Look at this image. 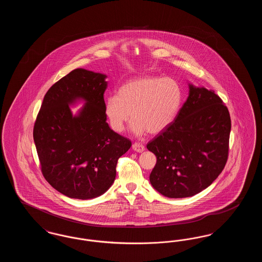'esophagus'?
<instances>
[{
    "label": "esophagus",
    "instance_id": "obj_1",
    "mask_svg": "<svg viewBox=\"0 0 262 262\" xmlns=\"http://www.w3.org/2000/svg\"><path fill=\"white\" fill-rule=\"evenodd\" d=\"M133 149L135 150L136 152L141 153L144 151V145L140 144V143H134L133 144Z\"/></svg>",
    "mask_w": 262,
    "mask_h": 262
}]
</instances>
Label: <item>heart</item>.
I'll use <instances>...</instances> for the list:
<instances>
[{
    "instance_id": "obj_1",
    "label": "heart",
    "mask_w": 262,
    "mask_h": 262,
    "mask_svg": "<svg viewBox=\"0 0 262 262\" xmlns=\"http://www.w3.org/2000/svg\"><path fill=\"white\" fill-rule=\"evenodd\" d=\"M182 103V89L171 77L142 75L107 96L104 114L110 127L122 133L130 118V130L138 137L162 133L174 122Z\"/></svg>"
}]
</instances>
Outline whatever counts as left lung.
Wrapping results in <instances>:
<instances>
[{
	"label": "left lung",
	"mask_w": 262,
	"mask_h": 262,
	"mask_svg": "<svg viewBox=\"0 0 262 262\" xmlns=\"http://www.w3.org/2000/svg\"><path fill=\"white\" fill-rule=\"evenodd\" d=\"M230 114L213 90L188 82V96L174 122L147 149L157 161L150 184L170 199L192 196L209 187L228 159Z\"/></svg>",
	"instance_id": "8db88e82"
}]
</instances>
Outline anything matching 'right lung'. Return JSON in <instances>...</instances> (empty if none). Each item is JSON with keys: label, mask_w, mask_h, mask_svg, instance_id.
Masks as SVG:
<instances>
[{"label": "right lung", "mask_w": 262, "mask_h": 262, "mask_svg": "<svg viewBox=\"0 0 262 262\" xmlns=\"http://www.w3.org/2000/svg\"><path fill=\"white\" fill-rule=\"evenodd\" d=\"M107 75L76 69L51 86L33 128L46 181L71 199L91 200L112 186L129 139L110 128L104 114ZM82 102L73 114L71 106Z\"/></svg>", "instance_id": "add662e5"}]
</instances>
